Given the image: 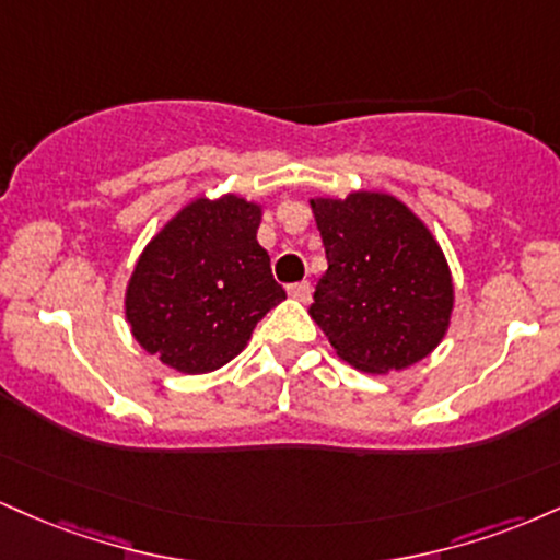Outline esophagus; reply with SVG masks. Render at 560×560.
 I'll return each mask as SVG.
<instances>
[{"label": "esophagus", "instance_id": "obj_1", "mask_svg": "<svg viewBox=\"0 0 560 560\" xmlns=\"http://www.w3.org/2000/svg\"><path fill=\"white\" fill-rule=\"evenodd\" d=\"M289 292V298L292 300H298V302H311V284H307V281H300V284H292L287 289Z\"/></svg>", "mask_w": 560, "mask_h": 560}]
</instances>
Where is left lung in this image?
I'll return each mask as SVG.
<instances>
[{
  "mask_svg": "<svg viewBox=\"0 0 560 560\" xmlns=\"http://www.w3.org/2000/svg\"><path fill=\"white\" fill-rule=\"evenodd\" d=\"M329 268L311 318L334 352L363 374H389L423 361L445 339L455 287L440 242L389 191L313 197Z\"/></svg>",
  "mask_w": 560,
  "mask_h": 560,
  "instance_id": "obj_1",
  "label": "left lung"
}]
</instances>
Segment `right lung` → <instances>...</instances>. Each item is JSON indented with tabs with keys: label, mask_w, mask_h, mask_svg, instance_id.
<instances>
[{
	"label": "right lung",
	"mask_w": 560,
	"mask_h": 560,
	"mask_svg": "<svg viewBox=\"0 0 560 560\" xmlns=\"http://www.w3.org/2000/svg\"><path fill=\"white\" fill-rule=\"evenodd\" d=\"M262 205L240 195L186 202L141 249L126 284L133 339L178 374H210L287 300L258 244Z\"/></svg>",
	"instance_id": "obj_1"
}]
</instances>
